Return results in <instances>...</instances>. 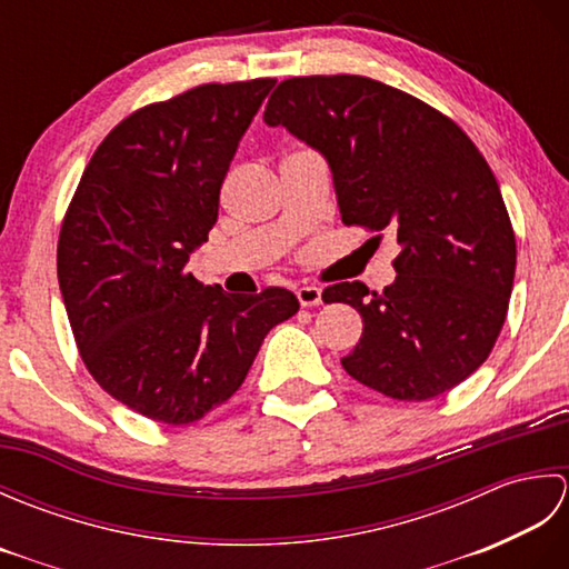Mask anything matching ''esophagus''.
<instances>
[{
	"instance_id": "obj_1",
	"label": "esophagus",
	"mask_w": 569,
	"mask_h": 569,
	"mask_svg": "<svg viewBox=\"0 0 569 569\" xmlns=\"http://www.w3.org/2000/svg\"><path fill=\"white\" fill-rule=\"evenodd\" d=\"M296 296L303 308H312V306L322 303V288H318V286H300Z\"/></svg>"
}]
</instances>
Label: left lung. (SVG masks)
I'll list each match as a JSON object with an SVG mask.
<instances>
[{"mask_svg":"<svg viewBox=\"0 0 569 569\" xmlns=\"http://www.w3.org/2000/svg\"><path fill=\"white\" fill-rule=\"evenodd\" d=\"M325 156L345 224L396 234V281L325 288L365 320L349 377L398 401L455 389L489 357L516 273V237L489 163L450 117L361 76L283 80L263 112ZM379 239V237H377Z\"/></svg>","mask_w":569,"mask_h":569,"instance_id":"1","label":"left lung"}]
</instances>
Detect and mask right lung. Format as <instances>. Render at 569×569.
Instances as JSON below:
<instances>
[{"label": "right lung", "mask_w": 569, "mask_h": 569, "mask_svg": "<svg viewBox=\"0 0 569 569\" xmlns=\"http://www.w3.org/2000/svg\"><path fill=\"white\" fill-rule=\"evenodd\" d=\"M273 82L200 84L129 114L92 153L60 227L58 283L84 367L166 426L224 403L263 337L300 308L286 288L234 296L186 271Z\"/></svg>", "instance_id": "right-lung-1"}]
</instances>
